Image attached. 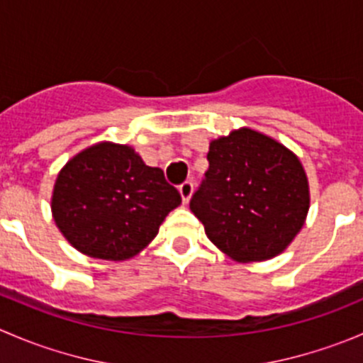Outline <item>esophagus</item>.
Masks as SVG:
<instances>
[{"mask_svg":"<svg viewBox=\"0 0 363 363\" xmlns=\"http://www.w3.org/2000/svg\"><path fill=\"white\" fill-rule=\"evenodd\" d=\"M179 193H181L182 202L188 203L189 200H191V195H193V182L191 181H186L184 184L179 186Z\"/></svg>","mask_w":363,"mask_h":363,"instance_id":"obj_1","label":"esophagus"}]
</instances>
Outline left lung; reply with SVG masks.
<instances>
[{"label":"left lung","instance_id":"left-lung-1","mask_svg":"<svg viewBox=\"0 0 363 363\" xmlns=\"http://www.w3.org/2000/svg\"><path fill=\"white\" fill-rule=\"evenodd\" d=\"M208 170L189 207L205 235L239 263L281 255L302 230L311 195L294 151L265 133L239 128L208 144Z\"/></svg>","mask_w":363,"mask_h":363}]
</instances>
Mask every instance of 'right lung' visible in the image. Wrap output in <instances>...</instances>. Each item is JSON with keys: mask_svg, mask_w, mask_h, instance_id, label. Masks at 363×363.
<instances>
[{"mask_svg": "<svg viewBox=\"0 0 363 363\" xmlns=\"http://www.w3.org/2000/svg\"><path fill=\"white\" fill-rule=\"evenodd\" d=\"M181 195L161 168L133 147L98 142L68 160L54 182L50 211L65 239L82 255L124 262L152 242Z\"/></svg>", "mask_w": 363, "mask_h": 363, "instance_id": "right-lung-1", "label": "right lung"}]
</instances>
